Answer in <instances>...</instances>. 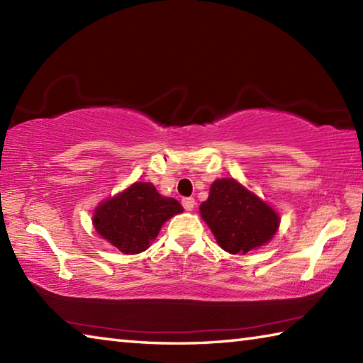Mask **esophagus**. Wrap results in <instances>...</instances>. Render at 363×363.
Wrapping results in <instances>:
<instances>
[{"mask_svg": "<svg viewBox=\"0 0 363 363\" xmlns=\"http://www.w3.org/2000/svg\"><path fill=\"white\" fill-rule=\"evenodd\" d=\"M182 206L186 211H192L195 208V200L192 196H187V199H182Z\"/></svg>", "mask_w": 363, "mask_h": 363, "instance_id": "1", "label": "esophagus"}]
</instances>
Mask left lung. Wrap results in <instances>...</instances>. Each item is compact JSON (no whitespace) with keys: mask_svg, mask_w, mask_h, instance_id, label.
I'll return each instance as SVG.
<instances>
[{"mask_svg":"<svg viewBox=\"0 0 363 363\" xmlns=\"http://www.w3.org/2000/svg\"><path fill=\"white\" fill-rule=\"evenodd\" d=\"M200 216L219 247L232 255H245L269 243L280 224L275 210L235 179L211 184L208 200L200 205Z\"/></svg>","mask_w":363,"mask_h":363,"instance_id":"left-lung-1","label":"left lung"}]
</instances>
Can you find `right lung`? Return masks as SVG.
<instances>
[{"label": "right lung", "instance_id": "right-lung-1", "mask_svg": "<svg viewBox=\"0 0 363 363\" xmlns=\"http://www.w3.org/2000/svg\"><path fill=\"white\" fill-rule=\"evenodd\" d=\"M184 211L174 199L162 196L150 182H134L96 208V232L125 255L143 253L155 240L162 225Z\"/></svg>", "mask_w": 363, "mask_h": 363}]
</instances>
